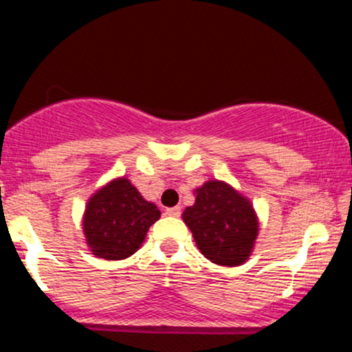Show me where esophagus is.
Segmentation results:
<instances>
[{"instance_id": "1", "label": "esophagus", "mask_w": 352, "mask_h": 352, "mask_svg": "<svg viewBox=\"0 0 352 352\" xmlns=\"http://www.w3.org/2000/svg\"><path fill=\"white\" fill-rule=\"evenodd\" d=\"M180 213H182L180 207H172V208L165 210V215H168V217H180Z\"/></svg>"}]
</instances>
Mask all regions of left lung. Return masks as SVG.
<instances>
[{
    "label": "left lung",
    "mask_w": 352,
    "mask_h": 352,
    "mask_svg": "<svg viewBox=\"0 0 352 352\" xmlns=\"http://www.w3.org/2000/svg\"><path fill=\"white\" fill-rule=\"evenodd\" d=\"M182 217L212 263L238 266L248 260L258 235V218L250 200L228 184L208 180L201 185L195 204Z\"/></svg>",
    "instance_id": "8db88e82"
}]
</instances>
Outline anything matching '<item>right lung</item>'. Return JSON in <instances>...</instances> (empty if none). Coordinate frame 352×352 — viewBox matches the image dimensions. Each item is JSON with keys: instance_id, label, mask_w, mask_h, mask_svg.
<instances>
[{"instance_id": "right-lung-1", "label": "right lung", "mask_w": 352, "mask_h": 352, "mask_svg": "<svg viewBox=\"0 0 352 352\" xmlns=\"http://www.w3.org/2000/svg\"><path fill=\"white\" fill-rule=\"evenodd\" d=\"M160 210L140 195L127 179L109 182L87 201L84 235L92 254L104 260H124L134 254Z\"/></svg>"}]
</instances>
